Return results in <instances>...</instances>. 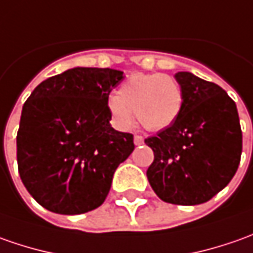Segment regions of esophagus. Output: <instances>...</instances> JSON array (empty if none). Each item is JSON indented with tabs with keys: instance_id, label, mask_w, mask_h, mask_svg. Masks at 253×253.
<instances>
[{
	"instance_id": "1",
	"label": "esophagus",
	"mask_w": 253,
	"mask_h": 253,
	"mask_svg": "<svg viewBox=\"0 0 253 253\" xmlns=\"http://www.w3.org/2000/svg\"><path fill=\"white\" fill-rule=\"evenodd\" d=\"M144 143V137L143 135H138V134H135L134 135V144L135 145H141V144Z\"/></svg>"
}]
</instances>
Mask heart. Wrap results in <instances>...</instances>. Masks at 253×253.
Wrapping results in <instances>:
<instances>
[{
  "mask_svg": "<svg viewBox=\"0 0 253 253\" xmlns=\"http://www.w3.org/2000/svg\"><path fill=\"white\" fill-rule=\"evenodd\" d=\"M183 92L172 75L134 74L108 100L115 123L122 128L134 120L147 130H162L175 122L182 109Z\"/></svg>",
  "mask_w": 253,
  "mask_h": 253,
  "instance_id": "1",
  "label": "heart"
}]
</instances>
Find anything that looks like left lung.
Masks as SVG:
<instances>
[{"mask_svg":"<svg viewBox=\"0 0 253 253\" xmlns=\"http://www.w3.org/2000/svg\"><path fill=\"white\" fill-rule=\"evenodd\" d=\"M175 78L183 92L182 109L169 127L144 140L154 151L147 178L167 203L202 205L227 186L238 169V110L217 84L186 71Z\"/></svg>","mask_w":253,"mask_h":253,"instance_id":"left-lung-1","label":"left lung"}]
</instances>
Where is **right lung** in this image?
I'll return each instance as SVG.
<instances>
[{
	"label": "right lung",
	"instance_id": "add662e5",
	"mask_svg": "<svg viewBox=\"0 0 253 253\" xmlns=\"http://www.w3.org/2000/svg\"><path fill=\"white\" fill-rule=\"evenodd\" d=\"M123 73L75 67L39 84L16 134L19 176L32 197L58 214H83L108 196L113 173L134 150L110 126L108 100Z\"/></svg>",
	"mask_w": 253,
	"mask_h": 253
}]
</instances>
